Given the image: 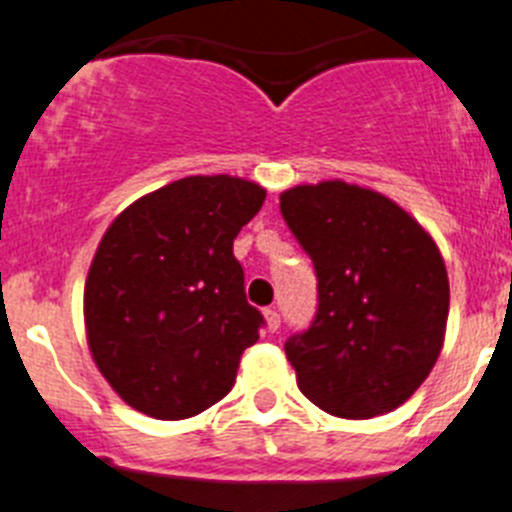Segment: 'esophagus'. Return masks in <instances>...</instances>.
Segmentation results:
<instances>
[{"label":"esophagus","mask_w":512,"mask_h":512,"mask_svg":"<svg viewBox=\"0 0 512 512\" xmlns=\"http://www.w3.org/2000/svg\"><path fill=\"white\" fill-rule=\"evenodd\" d=\"M264 318H266V329H269V331H277L279 323H282V321H279V313L274 308H266Z\"/></svg>","instance_id":"34e87169"}]
</instances>
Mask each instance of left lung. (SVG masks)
<instances>
[{"label": "left lung", "mask_w": 512, "mask_h": 512, "mask_svg": "<svg viewBox=\"0 0 512 512\" xmlns=\"http://www.w3.org/2000/svg\"><path fill=\"white\" fill-rule=\"evenodd\" d=\"M318 277V310L285 342L298 388L323 412L370 419L404 404L443 349L451 287L425 227L355 183L279 196Z\"/></svg>", "instance_id": "left-lung-1"}]
</instances>
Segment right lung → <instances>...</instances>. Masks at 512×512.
Instances as JSON below:
<instances>
[{"label":"right lung","mask_w":512,"mask_h":512,"mask_svg":"<svg viewBox=\"0 0 512 512\" xmlns=\"http://www.w3.org/2000/svg\"><path fill=\"white\" fill-rule=\"evenodd\" d=\"M266 199L259 183L189 176L111 222L85 282L93 360L137 412L186 419L227 396L264 316L233 256Z\"/></svg>","instance_id":"1"}]
</instances>
